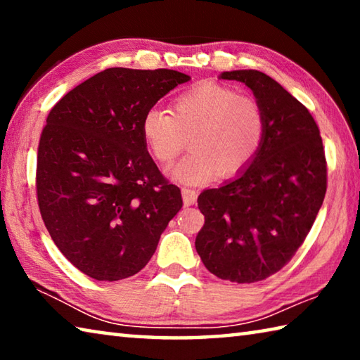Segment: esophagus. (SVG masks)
<instances>
[{"instance_id": "1", "label": "esophagus", "mask_w": 360, "mask_h": 360, "mask_svg": "<svg viewBox=\"0 0 360 360\" xmlns=\"http://www.w3.org/2000/svg\"><path fill=\"white\" fill-rule=\"evenodd\" d=\"M182 193V202H184L186 206H192L195 202H197V191H193V188H187L184 187L181 191Z\"/></svg>"}]
</instances>
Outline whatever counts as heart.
<instances>
[{"label":"heart","instance_id":"heart-1","mask_svg":"<svg viewBox=\"0 0 360 360\" xmlns=\"http://www.w3.org/2000/svg\"><path fill=\"white\" fill-rule=\"evenodd\" d=\"M191 152L168 174L181 184H202L219 172H241L257 155L265 138L262 106L233 89L205 81L192 85L172 103V114L150 108L143 114L141 136L152 157L172 163L184 149Z\"/></svg>","mask_w":360,"mask_h":360}]
</instances>
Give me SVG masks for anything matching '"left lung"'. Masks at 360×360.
I'll use <instances>...</instances> for the list:
<instances>
[{
	"instance_id": "obj_1",
	"label": "left lung",
	"mask_w": 360,
	"mask_h": 360,
	"mask_svg": "<svg viewBox=\"0 0 360 360\" xmlns=\"http://www.w3.org/2000/svg\"><path fill=\"white\" fill-rule=\"evenodd\" d=\"M219 79L252 90L265 138L233 179L200 193L205 225L195 249L217 278L257 283L281 270L313 227L327 188L324 148L313 115L275 79L257 70Z\"/></svg>"
}]
</instances>
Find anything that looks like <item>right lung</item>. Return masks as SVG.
Instances as JSON below:
<instances>
[{
	"instance_id": "add662e5",
	"label": "right lung",
	"mask_w": 360,
	"mask_h": 360,
	"mask_svg": "<svg viewBox=\"0 0 360 360\" xmlns=\"http://www.w3.org/2000/svg\"><path fill=\"white\" fill-rule=\"evenodd\" d=\"M191 76L108 68L49 112L38 148V205L53 243L98 281L136 275L182 206L141 136L148 109Z\"/></svg>"
}]
</instances>
